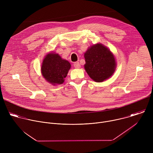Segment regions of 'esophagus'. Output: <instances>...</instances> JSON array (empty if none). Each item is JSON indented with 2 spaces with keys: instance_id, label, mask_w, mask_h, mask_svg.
I'll return each instance as SVG.
<instances>
[{
  "instance_id": "obj_1",
  "label": "esophagus",
  "mask_w": 153,
  "mask_h": 153,
  "mask_svg": "<svg viewBox=\"0 0 153 153\" xmlns=\"http://www.w3.org/2000/svg\"><path fill=\"white\" fill-rule=\"evenodd\" d=\"M74 67L76 68H79L80 67V65L79 63V62H76L74 63Z\"/></svg>"
}]
</instances>
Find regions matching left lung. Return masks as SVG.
<instances>
[{"instance_id":"left-lung-1","label":"left lung","mask_w":153,"mask_h":153,"mask_svg":"<svg viewBox=\"0 0 153 153\" xmlns=\"http://www.w3.org/2000/svg\"><path fill=\"white\" fill-rule=\"evenodd\" d=\"M84 68L91 79L102 82L110 78L114 73L116 62L114 56L101 43L91 46L84 54Z\"/></svg>"}]
</instances>
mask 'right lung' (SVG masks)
<instances>
[{"label":"right lung","mask_w":153,"mask_h":153,"mask_svg":"<svg viewBox=\"0 0 153 153\" xmlns=\"http://www.w3.org/2000/svg\"><path fill=\"white\" fill-rule=\"evenodd\" d=\"M71 68V64L58 54L50 53L43 60L41 72L45 80L53 85L62 84Z\"/></svg>","instance_id":"obj_1"}]
</instances>
